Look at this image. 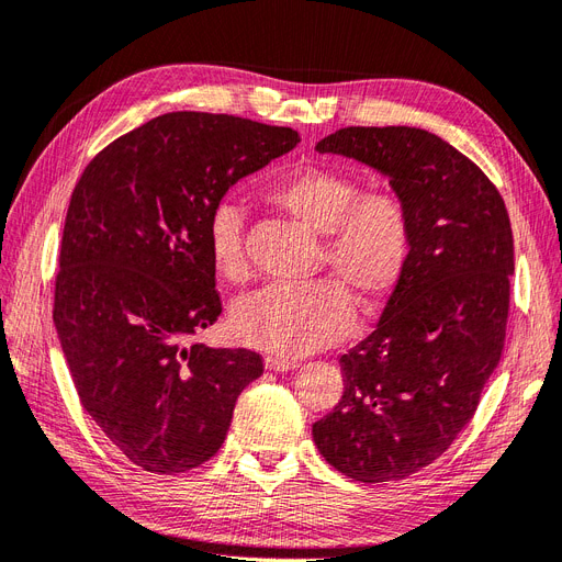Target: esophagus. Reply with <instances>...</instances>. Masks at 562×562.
Instances as JSON below:
<instances>
[{
  "label": "esophagus",
  "mask_w": 562,
  "mask_h": 562,
  "mask_svg": "<svg viewBox=\"0 0 562 562\" xmlns=\"http://www.w3.org/2000/svg\"><path fill=\"white\" fill-rule=\"evenodd\" d=\"M265 369L274 371V373H283V371L295 369V362H293V359H288V357H272V355H267V357H265Z\"/></svg>",
  "instance_id": "34e87169"
}]
</instances>
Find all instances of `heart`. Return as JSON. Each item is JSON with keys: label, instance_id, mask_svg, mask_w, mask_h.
<instances>
[{"label": "heart", "instance_id": "1", "mask_svg": "<svg viewBox=\"0 0 562 562\" xmlns=\"http://www.w3.org/2000/svg\"><path fill=\"white\" fill-rule=\"evenodd\" d=\"M267 198L323 235L327 267L359 304L375 306L390 295L411 254L408 207L394 191H359V179L346 170L302 166L279 179ZM207 254L218 279L239 283L249 274L244 216L235 205L214 210ZM231 327L244 346L300 357L344 339L352 306L334 281L274 283L241 300Z\"/></svg>", "mask_w": 562, "mask_h": 562}]
</instances>
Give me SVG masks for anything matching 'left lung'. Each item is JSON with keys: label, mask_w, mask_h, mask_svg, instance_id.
I'll return each mask as SVG.
<instances>
[{"label": "left lung", "mask_w": 562, "mask_h": 562, "mask_svg": "<svg viewBox=\"0 0 562 562\" xmlns=\"http://www.w3.org/2000/svg\"><path fill=\"white\" fill-rule=\"evenodd\" d=\"M316 149L390 179L408 207L411 254L373 331L341 355L344 396L313 424V442L350 480H403L454 442L501 362L509 216L491 179L424 128L348 126Z\"/></svg>", "instance_id": "obj_1"}]
</instances>
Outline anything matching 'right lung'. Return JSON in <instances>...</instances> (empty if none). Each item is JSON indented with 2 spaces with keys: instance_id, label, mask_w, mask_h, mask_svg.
I'll use <instances>...</instances> for the list:
<instances>
[{
  "instance_id": "1",
  "label": "right lung",
  "mask_w": 562,
  "mask_h": 562,
  "mask_svg": "<svg viewBox=\"0 0 562 562\" xmlns=\"http://www.w3.org/2000/svg\"><path fill=\"white\" fill-rule=\"evenodd\" d=\"M297 131L212 112H168L99 151L66 212L53 321L82 408L143 470L205 463L235 401L262 375L246 348L189 339L221 316L207 226L241 177Z\"/></svg>"
}]
</instances>
